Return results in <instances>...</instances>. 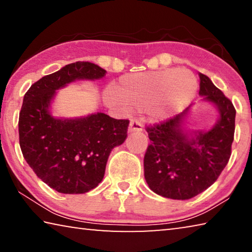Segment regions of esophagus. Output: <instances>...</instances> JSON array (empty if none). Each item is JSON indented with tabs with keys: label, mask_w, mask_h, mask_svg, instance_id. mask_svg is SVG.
<instances>
[{
	"label": "esophagus",
	"mask_w": 252,
	"mask_h": 252,
	"mask_svg": "<svg viewBox=\"0 0 252 252\" xmlns=\"http://www.w3.org/2000/svg\"><path fill=\"white\" fill-rule=\"evenodd\" d=\"M142 123L139 121L132 120L129 126V132H141L142 131Z\"/></svg>",
	"instance_id": "34e87169"
}]
</instances>
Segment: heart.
Masks as SVG:
<instances>
[{"label": "heart", "instance_id": "obj_1", "mask_svg": "<svg viewBox=\"0 0 252 252\" xmlns=\"http://www.w3.org/2000/svg\"><path fill=\"white\" fill-rule=\"evenodd\" d=\"M198 80L186 69L138 72L122 76L105 96L111 106L126 103L136 108L151 105L156 116L165 118L177 113L193 99Z\"/></svg>", "mask_w": 252, "mask_h": 252}]
</instances>
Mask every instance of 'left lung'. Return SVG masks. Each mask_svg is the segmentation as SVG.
<instances>
[{"label": "left lung", "mask_w": 252, "mask_h": 252, "mask_svg": "<svg viewBox=\"0 0 252 252\" xmlns=\"http://www.w3.org/2000/svg\"><path fill=\"white\" fill-rule=\"evenodd\" d=\"M199 94L219 110L209 131L182 130L189 108L163 122L147 126L150 144L144 155V178L157 194L187 200L203 192L219 178L231 156L236 109L207 75L199 73Z\"/></svg>", "instance_id": "left-lung-1"}]
</instances>
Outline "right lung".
I'll use <instances>...</instances> for the list:
<instances>
[{"label":"right lung","instance_id":"1","mask_svg":"<svg viewBox=\"0 0 252 252\" xmlns=\"http://www.w3.org/2000/svg\"><path fill=\"white\" fill-rule=\"evenodd\" d=\"M106 71L91 62H75L45 75L25 93L19 118L20 147L34 173L60 193H85L102 181L112 149L127 135L129 120L105 113L78 119L51 116L55 91L75 80H95Z\"/></svg>","mask_w":252,"mask_h":252}]
</instances>
